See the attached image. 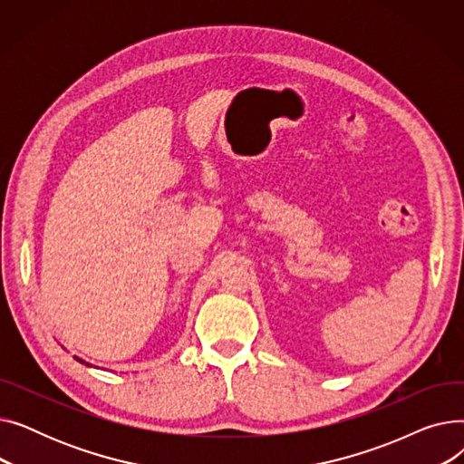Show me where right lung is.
Wrapping results in <instances>:
<instances>
[{"label": "right lung", "mask_w": 464, "mask_h": 464, "mask_svg": "<svg viewBox=\"0 0 464 464\" xmlns=\"http://www.w3.org/2000/svg\"><path fill=\"white\" fill-rule=\"evenodd\" d=\"M79 362H84V364H88V367H92V364L90 362H86V361H82V359H79V357H75Z\"/></svg>", "instance_id": "add662e5"}]
</instances>
